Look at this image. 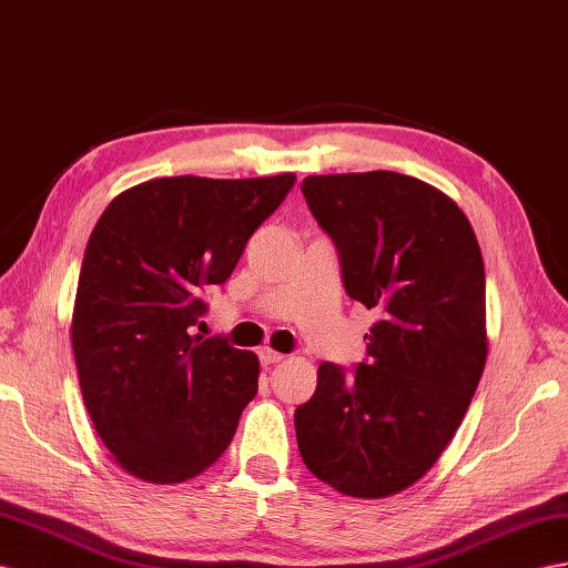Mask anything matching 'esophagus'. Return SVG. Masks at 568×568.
<instances>
[{
  "mask_svg": "<svg viewBox=\"0 0 568 568\" xmlns=\"http://www.w3.org/2000/svg\"><path fill=\"white\" fill-rule=\"evenodd\" d=\"M258 359H261V365H264V367H273V365H278V362H283L285 355L271 351V347H264V351L258 353Z\"/></svg>",
  "mask_w": 568,
  "mask_h": 568,
  "instance_id": "34e87169",
  "label": "esophagus"
}]
</instances>
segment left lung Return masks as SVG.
<instances>
[{"mask_svg": "<svg viewBox=\"0 0 568 568\" xmlns=\"http://www.w3.org/2000/svg\"><path fill=\"white\" fill-rule=\"evenodd\" d=\"M302 194L336 244L347 297L382 318L353 372L318 367L295 410L300 456L347 497H388L442 456L483 376V254L456 203L408 174H318Z\"/></svg>", "mask_w": 568, "mask_h": 568, "instance_id": "obj_1", "label": "left lung"}]
</instances>
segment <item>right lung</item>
Returning a JSON list of instances; mask_svg holds the SVG:
<instances>
[{
  "label": "right lung",
  "instance_id": "obj_1",
  "mask_svg": "<svg viewBox=\"0 0 568 568\" xmlns=\"http://www.w3.org/2000/svg\"><path fill=\"white\" fill-rule=\"evenodd\" d=\"M295 174L160 178L114 199L85 246L71 345L85 410L145 483L201 475L225 454L258 390V357L192 336Z\"/></svg>",
  "mask_w": 568,
  "mask_h": 568
}]
</instances>
